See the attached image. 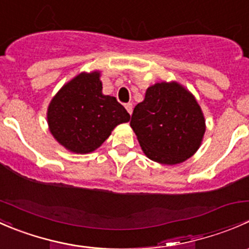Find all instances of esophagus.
<instances>
[{"label": "esophagus", "mask_w": 249, "mask_h": 249, "mask_svg": "<svg viewBox=\"0 0 249 249\" xmlns=\"http://www.w3.org/2000/svg\"><path fill=\"white\" fill-rule=\"evenodd\" d=\"M125 108H126L129 114H131V113H132V104H126V105H125Z\"/></svg>", "instance_id": "34e87169"}]
</instances>
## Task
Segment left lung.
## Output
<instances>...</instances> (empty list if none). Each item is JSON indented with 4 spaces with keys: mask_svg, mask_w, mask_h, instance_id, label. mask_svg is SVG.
Instances as JSON below:
<instances>
[{
    "mask_svg": "<svg viewBox=\"0 0 249 249\" xmlns=\"http://www.w3.org/2000/svg\"><path fill=\"white\" fill-rule=\"evenodd\" d=\"M130 126L145 157L162 165L192 158L201 145L206 120L194 95L176 80L150 85Z\"/></svg>",
    "mask_w": 249,
    "mask_h": 249,
    "instance_id": "left-lung-1",
    "label": "left lung"
}]
</instances>
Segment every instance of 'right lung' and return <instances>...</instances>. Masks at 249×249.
I'll list each match as a JSON object with an SVG mask.
<instances>
[{
  "mask_svg": "<svg viewBox=\"0 0 249 249\" xmlns=\"http://www.w3.org/2000/svg\"><path fill=\"white\" fill-rule=\"evenodd\" d=\"M101 71L80 72L54 95L47 110L50 134L59 144L76 154L101 147L115 126L130 120L126 109L102 94Z\"/></svg>",
  "mask_w": 249,
  "mask_h": 249,
  "instance_id": "1",
  "label": "right lung"
}]
</instances>
